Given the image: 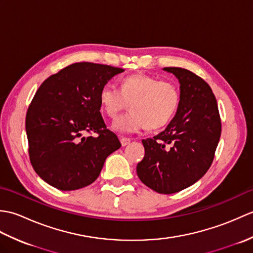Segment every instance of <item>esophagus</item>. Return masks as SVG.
Instances as JSON below:
<instances>
[{
    "mask_svg": "<svg viewBox=\"0 0 253 253\" xmlns=\"http://www.w3.org/2000/svg\"><path fill=\"white\" fill-rule=\"evenodd\" d=\"M121 143H122V146H123V147H126L127 144H129V143H130V139H129V138L122 137V138H121Z\"/></svg>",
    "mask_w": 253,
    "mask_h": 253,
    "instance_id": "1",
    "label": "esophagus"
}]
</instances>
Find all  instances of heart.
Returning <instances> with one entry per match:
<instances>
[{
  "mask_svg": "<svg viewBox=\"0 0 253 253\" xmlns=\"http://www.w3.org/2000/svg\"><path fill=\"white\" fill-rule=\"evenodd\" d=\"M180 92L169 80L147 74H135L122 80L121 89L107 84L100 91V104L105 114L114 118L129 104L130 111L113 123L122 133L155 130L170 122L178 109Z\"/></svg>",
  "mask_w": 253,
  "mask_h": 253,
  "instance_id": "obj_1",
  "label": "heart"
}]
</instances>
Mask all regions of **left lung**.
Wrapping results in <instances>:
<instances>
[{"label":"left lung","mask_w":253,"mask_h":253,"mask_svg":"<svg viewBox=\"0 0 253 253\" xmlns=\"http://www.w3.org/2000/svg\"><path fill=\"white\" fill-rule=\"evenodd\" d=\"M180 83V101L166 129L142 140L144 157L137 174L144 185L164 195L178 192L207 173L222 131L217 102L211 87L180 67H164Z\"/></svg>","instance_id":"left-lung-1"}]
</instances>
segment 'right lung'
I'll list each match as a JSON object with an SVG mask.
<instances>
[{
  "label": "right lung",
  "instance_id": "obj_1",
  "mask_svg": "<svg viewBox=\"0 0 253 253\" xmlns=\"http://www.w3.org/2000/svg\"><path fill=\"white\" fill-rule=\"evenodd\" d=\"M123 72L103 64L74 63L37 90L26 115L28 153L36 173L49 185L71 191L92 184L106 158L121 148L101 115L100 91Z\"/></svg>",
  "mask_w": 253,
  "mask_h": 253
}]
</instances>
